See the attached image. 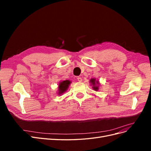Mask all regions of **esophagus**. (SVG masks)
<instances>
[{
    "label": "esophagus",
    "mask_w": 151,
    "mask_h": 151,
    "mask_svg": "<svg viewBox=\"0 0 151 151\" xmlns=\"http://www.w3.org/2000/svg\"><path fill=\"white\" fill-rule=\"evenodd\" d=\"M77 81H78L79 82H82L83 79H82V78H81V77H77Z\"/></svg>",
    "instance_id": "esophagus-1"
}]
</instances>
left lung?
Here are the masks:
<instances>
[{
	"mask_svg": "<svg viewBox=\"0 0 151 151\" xmlns=\"http://www.w3.org/2000/svg\"><path fill=\"white\" fill-rule=\"evenodd\" d=\"M90 83H91V85L93 86V88L94 90L95 91H98L99 89V81H96L95 79H91L90 80Z\"/></svg>",
	"mask_w": 151,
	"mask_h": 151,
	"instance_id": "left-lung-1",
	"label": "left lung"
}]
</instances>
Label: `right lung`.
<instances>
[{
  "label": "right lung",
  "instance_id": "1",
  "mask_svg": "<svg viewBox=\"0 0 151 151\" xmlns=\"http://www.w3.org/2000/svg\"><path fill=\"white\" fill-rule=\"evenodd\" d=\"M71 82L69 81V80H65L60 82V83L58 84V94L60 95L65 93V91L67 90L68 86H69Z\"/></svg>",
  "mask_w": 151,
  "mask_h": 151
}]
</instances>
